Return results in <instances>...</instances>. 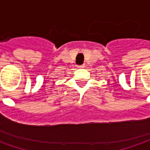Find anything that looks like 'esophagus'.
<instances>
[{
    "label": "esophagus",
    "instance_id": "1",
    "mask_svg": "<svg viewBox=\"0 0 150 150\" xmlns=\"http://www.w3.org/2000/svg\"><path fill=\"white\" fill-rule=\"evenodd\" d=\"M85 67V65H80V66H78V68H83Z\"/></svg>",
    "mask_w": 150,
    "mask_h": 150
}]
</instances>
